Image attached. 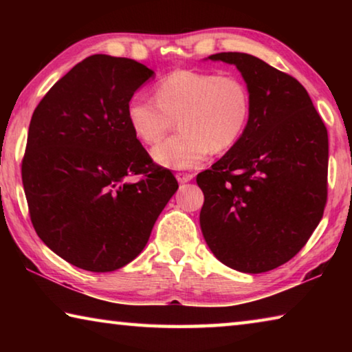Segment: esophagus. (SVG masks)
I'll use <instances>...</instances> for the list:
<instances>
[{
	"mask_svg": "<svg viewBox=\"0 0 352 352\" xmlns=\"http://www.w3.org/2000/svg\"><path fill=\"white\" fill-rule=\"evenodd\" d=\"M175 177H177L178 183H188V182H190L194 178L192 174H184V172H178Z\"/></svg>",
	"mask_w": 352,
	"mask_h": 352,
	"instance_id": "34e87169",
	"label": "esophagus"
}]
</instances>
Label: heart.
Masks as SVG:
<instances>
[{"mask_svg":"<svg viewBox=\"0 0 352 352\" xmlns=\"http://www.w3.org/2000/svg\"><path fill=\"white\" fill-rule=\"evenodd\" d=\"M155 98L133 94L126 118L136 138L146 144L162 140L177 119L180 132L152 151L155 162L169 169H192L211 151L233 147L252 111L248 88L234 74L178 69L157 83Z\"/></svg>","mask_w":352,"mask_h":352,"instance_id":"obj_1","label":"heart"}]
</instances>
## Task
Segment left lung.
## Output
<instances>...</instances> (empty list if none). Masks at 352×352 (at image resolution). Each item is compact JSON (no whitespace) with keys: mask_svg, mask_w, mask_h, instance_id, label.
I'll return each mask as SVG.
<instances>
[{"mask_svg":"<svg viewBox=\"0 0 352 352\" xmlns=\"http://www.w3.org/2000/svg\"><path fill=\"white\" fill-rule=\"evenodd\" d=\"M245 80L252 111L239 141L197 175L200 228L230 269L264 273L306 245L327 197V130L306 88L243 52H219Z\"/></svg>","mask_w":352,"mask_h":352,"instance_id":"obj_1","label":"left lung"}]
</instances>
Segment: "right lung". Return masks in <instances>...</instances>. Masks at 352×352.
I'll return each instance as SVG.
<instances>
[{"mask_svg":"<svg viewBox=\"0 0 352 352\" xmlns=\"http://www.w3.org/2000/svg\"><path fill=\"white\" fill-rule=\"evenodd\" d=\"M153 76L132 58L94 54L34 110L21 164L29 214L45 245L79 269L104 273L132 262L178 189L126 118L129 99ZM140 173V182H126Z\"/></svg>","mask_w":352,"mask_h":352,"instance_id":"right-lung-1","label":"right lung"}]
</instances>
